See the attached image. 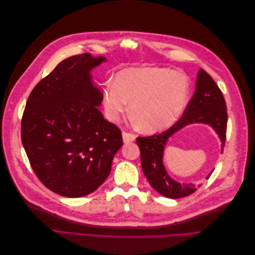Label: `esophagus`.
<instances>
[{"mask_svg": "<svg viewBox=\"0 0 255 255\" xmlns=\"http://www.w3.org/2000/svg\"><path fill=\"white\" fill-rule=\"evenodd\" d=\"M122 138H123V142L125 143H129L135 140V135L128 133V132H123L122 133Z\"/></svg>", "mask_w": 255, "mask_h": 255, "instance_id": "1", "label": "esophagus"}]
</instances>
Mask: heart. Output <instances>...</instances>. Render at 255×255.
Masks as SVG:
<instances>
[{"label":"heart","instance_id":"b5f03b06","mask_svg":"<svg viewBox=\"0 0 255 255\" xmlns=\"http://www.w3.org/2000/svg\"><path fill=\"white\" fill-rule=\"evenodd\" d=\"M188 80L166 68H133L116 75L103 88L106 118L118 122L128 111L145 132L170 127L182 114L188 97Z\"/></svg>","mask_w":255,"mask_h":255}]
</instances>
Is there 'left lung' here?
<instances>
[{
	"instance_id": "left-lung-1",
	"label": "left lung",
	"mask_w": 255,
	"mask_h": 255,
	"mask_svg": "<svg viewBox=\"0 0 255 255\" xmlns=\"http://www.w3.org/2000/svg\"><path fill=\"white\" fill-rule=\"evenodd\" d=\"M194 123H203L214 128L221 141L222 153L227 135V105L217 84L203 69H200L198 72L195 94L182 117L163 133L149 137H137L136 139L140 149L142 171L151 186L161 196L179 199L187 197L198 189V186L192 183L181 184L171 179L163 161L169 138L183 128Z\"/></svg>"
}]
</instances>
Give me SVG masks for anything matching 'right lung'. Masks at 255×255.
I'll use <instances>...</instances> for the list:
<instances>
[{"label":"right lung","mask_w":255,"mask_h":255,"mask_svg":"<svg viewBox=\"0 0 255 255\" xmlns=\"http://www.w3.org/2000/svg\"><path fill=\"white\" fill-rule=\"evenodd\" d=\"M105 60L89 53L66 58L27 99L22 144L38 179L57 195L79 198L98 189L123 143L121 130L98 109L102 92L90 72Z\"/></svg>","instance_id":"obj_1"}]
</instances>
